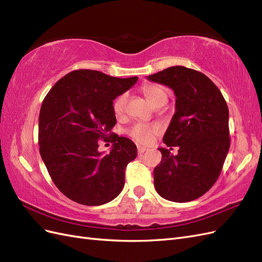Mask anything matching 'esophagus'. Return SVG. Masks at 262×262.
Masks as SVG:
<instances>
[{
  "mask_svg": "<svg viewBox=\"0 0 262 262\" xmlns=\"http://www.w3.org/2000/svg\"><path fill=\"white\" fill-rule=\"evenodd\" d=\"M147 150V148L146 147H143V146H138V153L141 155V154H143L144 152H146Z\"/></svg>",
  "mask_w": 262,
  "mask_h": 262,
  "instance_id": "34e87169",
  "label": "esophagus"
}]
</instances>
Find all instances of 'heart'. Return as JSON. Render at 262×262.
Returning <instances> with one entry per match:
<instances>
[{
    "instance_id": "b5f03b06",
    "label": "heart",
    "mask_w": 262,
    "mask_h": 262,
    "mask_svg": "<svg viewBox=\"0 0 262 262\" xmlns=\"http://www.w3.org/2000/svg\"><path fill=\"white\" fill-rule=\"evenodd\" d=\"M143 93L153 106H156L158 102L166 101V99H167V94L160 85H145L143 87ZM126 102H128V94L126 93L120 94L114 100L113 108L116 115H122L124 113ZM160 126L156 124L137 123L129 130V134L139 143L148 144L156 134L160 133Z\"/></svg>"
}]
</instances>
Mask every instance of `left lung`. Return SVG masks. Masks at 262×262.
<instances>
[{
	"instance_id": "left-lung-1",
	"label": "left lung",
	"mask_w": 262,
	"mask_h": 262,
	"mask_svg": "<svg viewBox=\"0 0 262 262\" xmlns=\"http://www.w3.org/2000/svg\"><path fill=\"white\" fill-rule=\"evenodd\" d=\"M149 81L170 87L176 113L160 147L162 161L154 168V186L164 199L189 202L209 191L223 168L231 144L228 108L223 95L203 73L181 66L149 75Z\"/></svg>"
}]
</instances>
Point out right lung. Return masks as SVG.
Instances as JSON below:
<instances>
[{
    "label": "right lung",
    "mask_w": 262,
    "mask_h": 262,
    "mask_svg": "<svg viewBox=\"0 0 262 262\" xmlns=\"http://www.w3.org/2000/svg\"><path fill=\"white\" fill-rule=\"evenodd\" d=\"M137 81V76L119 78L75 70L45 97L39 114V152L54 185L72 201L101 205L122 191L124 170L137 157V146L112 132L117 122L113 101ZM99 139L114 143L110 154L98 152Z\"/></svg>",
    "instance_id": "add662e5"
}]
</instances>
